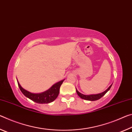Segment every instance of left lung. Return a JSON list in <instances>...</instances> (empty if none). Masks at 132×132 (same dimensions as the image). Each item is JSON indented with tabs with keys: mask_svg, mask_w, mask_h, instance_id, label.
<instances>
[{
	"mask_svg": "<svg viewBox=\"0 0 132 132\" xmlns=\"http://www.w3.org/2000/svg\"><path fill=\"white\" fill-rule=\"evenodd\" d=\"M112 85L110 86L109 87L105 90V91H104L102 93H101V94H96V95H85L81 94L80 92L78 91V90L77 89H76V92L77 93V94L78 95V96L82 99H85V100H88V101H96V100H98V99L102 98V97L104 95H105L106 93L110 89H111Z\"/></svg>",
	"mask_w": 132,
	"mask_h": 132,
	"instance_id": "8db88e82",
	"label": "left lung"
}]
</instances>
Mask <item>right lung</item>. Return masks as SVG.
I'll return each mask as SVG.
<instances>
[{
	"label": "right lung",
	"instance_id": "obj_1",
	"mask_svg": "<svg viewBox=\"0 0 132 132\" xmlns=\"http://www.w3.org/2000/svg\"><path fill=\"white\" fill-rule=\"evenodd\" d=\"M64 80L58 82L53 85L48 90L40 94H33L27 91L21 87L19 82H17L19 87L24 95L38 103H48L53 102L57 98L60 92V88Z\"/></svg>",
	"mask_w": 132,
	"mask_h": 132
}]
</instances>
